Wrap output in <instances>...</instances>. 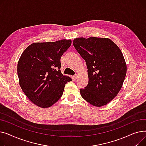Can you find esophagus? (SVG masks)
Listing matches in <instances>:
<instances>
[{
  "label": "esophagus",
  "mask_w": 146,
  "mask_h": 146,
  "mask_svg": "<svg viewBox=\"0 0 146 146\" xmlns=\"http://www.w3.org/2000/svg\"><path fill=\"white\" fill-rule=\"evenodd\" d=\"M73 79H74V80L77 79H78V75H77V74H76V75L73 76Z\"/></svg>",
  "instance_id": "obj_1"
}]
</instances>
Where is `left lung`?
Wrapping results in <instances>:
<instances>
[{
    "mask_svg": "<svg viewBox=\"0 0 146 146\" xmlns=\"http://www.w3.org/2000/svg\"><path fill=\"white\" fill-rule=\"evenodd\" d=\"M73 44L88 68L89 82L80 89L82 97L95 106L108 104L119 93L127 73L121 50L108 38H77Z\"/></svg>",
    "mask_w": 146,
    "mask_h": 146,
    "instance_id": "left-lung-1",
    "label": "left lung"
}]
</instances>
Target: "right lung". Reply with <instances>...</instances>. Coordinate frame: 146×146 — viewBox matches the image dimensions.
<instances>
[{
    "label": "right lung",
    "mask_w": 146,
    "mask_h": 146,
    "mask_svg": "<svg viewBox=\"0 0 146 146\" xmlns=\"http://www.w3.org/2000/svg\"><path fill=\"white\" fill-rule=\"evenodd\" d=\"M71 40L34 42L21 54L17 67L19 85L31 102L47 108L61 97L71 78L61 73L60 58Z\"/></svg>",
    "instance_id": "1"
}]
</instances>
